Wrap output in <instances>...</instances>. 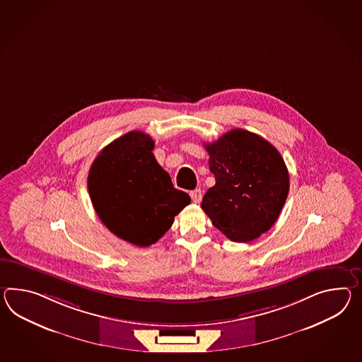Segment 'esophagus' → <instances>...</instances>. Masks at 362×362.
Returning a JSON list of instances; mask_svg holds the SVG:
<instances>
[{
	"label": "esophagus",
	"mask_w": 362,
	"mask_h": 362,
	"mask_svg": "<svg viewBox=\"0 0 362 362\" xmlns=\"http://www.w3.org/2000/svg\"><path fill=\"white\" fill-rule=\"evenodd\" d=\"M191 199H192V202L194 204H199L202 202V199H203V194H202V189H194V191H191Z\"/></svg>",
	"instance_id": "34e87169"
}]
</instances>
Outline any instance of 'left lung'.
<instances>
[{"mask_svg":"<svg viewBox=\"0 0 362 362\" xmlns=\"http://www.w3.org/2000/svg\"><path fill=\"white\" fill-rule=\"evenodd\" d=\"M205 149L216 185L204 194V212L230 240L260 237L279 218L289 192L281 154L259 134L238 128Z\"/></svg>","mask_w":362,"mask_h":362,"instance_id":"obj_1","label":"left lung"}]
</instances>
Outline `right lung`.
<instances>
[{"label":"right lung","mask_w":362,"mask_h":362,"mask_svg":"<svg viewBox=\"0 0 362 362\" xmlns=\"http://www.w3.org/2000/svg\"><path fill=\"white\" fill-rule=\"evenodd\" d=\"M153 149L149 134L125 133L102 149L88 171V194L99 218L134 246L156 243L191 203L188 194L174 188Z\"/></svg>","instance_id":"add662e5"}]
</instances>
